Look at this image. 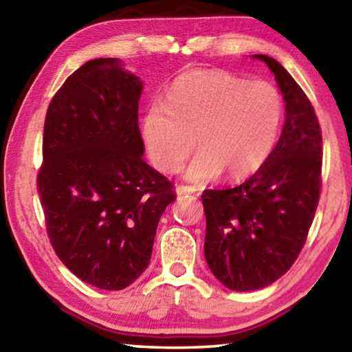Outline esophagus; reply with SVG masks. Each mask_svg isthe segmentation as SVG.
<instances>
[{"label":"esophagus","mask_w":352,"mask_h":352,"mask_svg":"<svg viewBox=\"0 0 352 352\" xmlns=\"http://www.w3.org/2000/svg\"><path fill=\"white\" fill-rule=\"evenodd\" d=\"M175 190L178 195H186V194H195L199 189L195 186H190V184H177Z\"/></svg>","instance_id":"1"}]
</instances>
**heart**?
<instances>
[{
  "label": "heart",
  "instance_id": "b5f03b06",
  "mask_svg": "<svg viewBox=\"0 0 352 352\" xmlns=\"http://www.w3.org/2000/svg\"><path fill=\"white\" fill-rule=\"evenodd\" d=\"M283 118L284 99L273 83L197 69L172 83L168 104L157 100L148 105L141 130L158 169H180L195 138L200 152L186 170L189 180L208 182L220 172L239 180L270 157Z\"/></svg>",
  "mask_w": 352,
  "mask_h": 352
}]
</instances>
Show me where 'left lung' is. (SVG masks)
Returning <instances> with one entry per match:
<instances>
[{"label": "left lung", "mask_w": 352, "mask_h": 352, "mask_svg": "<svg viewBox=\"0 0 352 352\" xmlns=\"http://www.w3.org/2000/svg\"><path fill=\"white\" fill-rule=\"evenodd\" d=\"M285 100V122L270 157L239 186L205 189V258L225 287H267L305 247L321 190L323 138L311 100L281 63L264 54Z\"/></svg>", "instance_id": "1"}]
</instances>
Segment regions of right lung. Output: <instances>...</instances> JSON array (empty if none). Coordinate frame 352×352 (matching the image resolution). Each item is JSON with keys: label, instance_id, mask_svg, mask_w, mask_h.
Wrapping results in <instances>:
<instances>
[{"label": "right lung", "instance_id": "1", "mask_svg": "<svg viewBox=\"0 0 352 352\" xmlns=\"http://www.w3.org/2000/svg\"><path fill=\"white\" fill-rule=\"evenodd\" d=\"M142 83L116 58L83 63L63 82L43 130L37 190L47 237L65 265L104 290L147 269L174 184L144 160Z\"/></svg>", "mask_w": 352, "mask_h": 352}]
</instances>
